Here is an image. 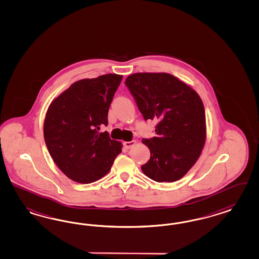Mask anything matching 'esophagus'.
<instances>
[{"mask_svg":"<svg viewBox=\"0 0 259 259\" xmlns=\"http://www.w3.org/2000/svg\"><path fill=\"white\" fill-rule=\"evenodd\" d=\"M134 144H135V141H125L123 143V146L125 147V149H131Z\"/></svg>","mask_w":259,"mask_h":259,"instance_id":"obj_1","label":"esophagus"}]
</instances>
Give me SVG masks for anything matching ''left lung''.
I'll return each mask as SVG.
<instances>
[{
  "label": "left lung",
  "instance_id": "1",
  "mask_svg": "<svg viewBox=\"0 0 259 259\" xmlns=\"http://www.w3.org/2000/svg\"><path fill=\"white\" fill-rule=\"evenodd\" d=\"M125 84L144 120H156L151 152L142 172L157 182L181 180L201 155L206 136L205 112L198 93L167 73H136Z\"/></svg>",
  "mask_w": 259,
  "mask_h": 259
}]
</instances>
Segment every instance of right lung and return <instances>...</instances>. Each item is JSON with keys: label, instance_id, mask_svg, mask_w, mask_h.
<instances>
[{"label": "right lung", "instance_id": "1", "mask_svg": "<svg viewBox=\"0 0 259 259\" xmlns=\"http://www.w3.org/2000/svg\"><path fill=\"white\" fill-rule=\"evenodd\" d=\"M123 76L103 75L73 83L50 105L44 139L58 168L74 182L91 183L109 172L122 144L107 132V114Z\"/></svg>", "mask_w": 259, "mask_h": 259}]
</instances>
